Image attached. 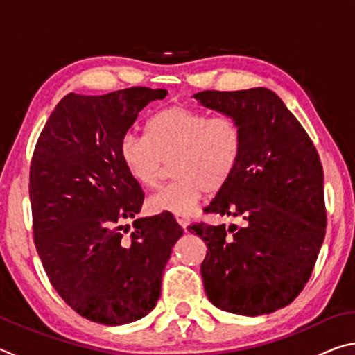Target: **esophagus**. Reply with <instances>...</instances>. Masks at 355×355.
I'll return each mask as SVG.
<instances>
[{
    "label": "esophagus",
    "instance_id": "34e87169",
    "mask_svg": "<svg viewBox=\"0 0 355 355\" xmlns=\"http://www.w3.org/2000/svg\"><path fill=\"white\" fill-rule=\"evenodd\" d=\"M177 222L182 225L183 230H186V227L189 225V218H186V216H177Z\"/></svg>",
    "mask_w": 355,
    "mask_h": 355
}]
</instances>
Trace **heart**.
Returning <instances> with one entry per match:
<instances>
[{
    "label": "heart",
    "mask_w": 355,
    "mask_h": 355,
    "mask_svg": "<svg viewBox=\"0 0 355 355\" xmlns=\"http://www.w3.org/2000/svg\"><path fill=\"white\" fill-rule=\"evenodd\" d=\"M243 130L236 119L214 116L186 106H167L148 120L146 137L120 141V159L131 178L146 189L158 186L172 161L166 188L150 197L155 213L186 216L194 211L203 192L216 194L235 175L243 155Z\"/></svg>",
    "instance_id": "1"
}]
</instances>
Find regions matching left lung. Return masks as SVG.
<instances>
[{
    "instance_id": "left-lung-1",
    "label": "left lung",
    "mask_w": 355,
    "mask_h": 355,
    "mask_svg": "<svg viewBox=\"0 0 355 355\" xmlns=\"http://www.w3.org/2000/svg\"><path fill=\"white\" fill-rule=\"evenodd\" d=\"M194 97L236 119L243 155L235 175L203 209L241 218L243 227L189 225L207 244L200 272L214 307L268 315L304 290L326 236L324 173L307 131L264 87L203 91Z\"/></svg>"
}]
</instances>
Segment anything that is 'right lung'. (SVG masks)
I'll return each instance as SVG.
<instances>
[{
  "label": "right lung",
  "mask_w": 355,
  "mask_h": 355,
  "mask_svg": "<svg viewBox=\"0 0 355 355\" xmlns=\"http://www.w3.org/2000/svg\"><path fill=\"white\" fill-rule=\"evenodd\" d=\"M166 89L70 92L35 144L29 169L34 244L51 285L89 321L120 326L153 310L183 228L172 213L136 219L144 192L120 159L137 114ZM134 219V228L123 222Z\"/></svg>",
  "instance_id": "right-lung-1"
}]
</instances>
